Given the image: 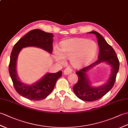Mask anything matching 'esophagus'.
Returning a JSON list of instances; mask_svg holds the SVG:
<instances>
[{"mask_svg": "<svg viewBox=\"0 0 128 128\" xmlns=\"http://www.w3.org/2000/svg\"><path fill=\"white\" fill-rule=\"evenodd\" d=\"M72 70L71 68L67 67V68H65V69L64 71V74L65 75H69V74H71V72H72Z\"/></svg>", "mask_w": 128, "mask_h": 128, "instance_id": "obj_1", "label": "esophagus"}]
</instances>
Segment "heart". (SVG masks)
<instances>
[{
	"label": "heart",
	"mask_w": 128,
	"mask_h": 128,
	"mask_svg": "<svg viewBox=\"0 0 128 128\" xmlns=\"http://www.w3.org/2000/svg\"><path fill=\"white\" fill-rule=\"evenodd\" d=\"M98 46L95 41L83 38H75L64 41L60 44L59 52L54 50V57L59 63L64 58H70L74 67L78 68L90 62L96 56Z\"/></svg>",
	"instance_id": "obj_1"
}]
</instances>
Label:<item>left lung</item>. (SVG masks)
Wrapping results in <instances>:
<instances>
[{"mask_svg": "<svg viewBox=\"0 0 128 128\" xmlns=\"http://www.w3.org/2000/svg\"><path fill=\"white\" fill-rule=\"evenodd\" d=\"M96 36L99 47L98 60L92 64L77 71L78 81L73 87L76 96L79 99L86 102H93L102 98L114 87L116 76L120 67L117 56L112 47L107 43L102 35L96 32H89ZM106 62L112 67L111 75L106 84L98 88H92L86 78V72L95 65L102 62Z\"/></svg>", "mask_w": 128, "mask_h": 128, "instance_id": "8db88e82", "label": "left lung"}]
</instances>
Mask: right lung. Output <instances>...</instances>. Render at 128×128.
Segmentation results:
<instances>
[{
  "label": "right lung",
  "mask_w": 128,
  "mask_h": 128,
  "mask_svg": "<svg viewBox=\"0 0 128 128\" xmlns=\"http://www.w3.org/2000/svg\"><path fill=\"white\" fill-rule=\"evenodd\" d=\"M53 36L52 33L46 32L40 29H34L20 38L12 50L8 66L10 75L16 92L26 99L37 101L46 98L52 92L56 82L62 75V71L47 73L35 84H24L20 81L16 70V62L18 53L22 48L29 46L39 47L52 53Z\"/></svg>",
  "instance_id": "right-lung-1"
}]
</instances>
